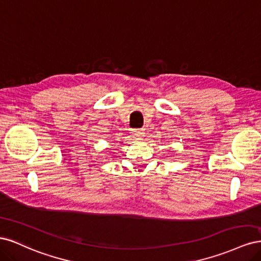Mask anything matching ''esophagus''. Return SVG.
Returning <instances> with one entry per match:
<instances>
[{
  "mask_svg": "<svg viewBox=\"0 0 261 261\" xmlns=\"http://www.w3.org/2000/svg\"><path fill=\"white\" fill-rule=\"evenodd\" d=\"M132 134L134 137H143L144 136V130L143 129H139V128H135L132 130Z\"/></svg>",
  "mask_w": 261,
  "mask_h": 261,
  "instance_id": "34e87169",
  "label": "esophagus"
}]
</instances>
